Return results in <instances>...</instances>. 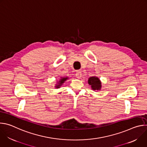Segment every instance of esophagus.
Instances as JSON below:
<instances>
[{
    "label": "esophagus",
    "instance_id": "esophagus-1",
    "mask_svg": "<svg viewBox=\"0 0 147 147\" xmlns=\"http://www.w3.org/2000/svg\"><path fill=\"white\" fill-rule=\"evenodd\" d=\"M76 77H77V78L80 79L81 77V76H82L81 72L80 71H77V73H76Z\"/></svg>",
    "mask_w": 147,
    "mask_h": 147
}]
</instances>
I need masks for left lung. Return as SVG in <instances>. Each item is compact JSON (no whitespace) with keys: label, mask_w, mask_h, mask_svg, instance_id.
<instances>
[{"label":"left lung","mask_w":147,"mask_h":147,"mask_svg":"<svg viewBox=\"0 0 147 147\" xmlns=\"http://www.w3.org/2000/svg\"><path fill=\"white\" fill-rule=\"evenodd\" d=\"M88 83L92 90L100 91L102 88V83L100 79L96 76L90 77L88 80Z\"/></svg>","instance_id":"obj_1"}]
</instances>
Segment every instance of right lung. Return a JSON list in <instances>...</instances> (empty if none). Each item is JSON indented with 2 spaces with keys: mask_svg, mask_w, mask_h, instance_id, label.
Instances as JSON below:
<instances>
[{
  "mask_svg": "<svg viewBox=\"0 0 147 147\" xmlns=\"http://www.w3.org/2000/svg\"><path fill=\"white\" fill-rule=\"evenodd\" d=\"M69 77H60V78L57 81V82L55 84V88H60V87L63 85V84H64L65 82L67 80H69Z\"/></svg>",
  "mask_w": 147,
  "mask_h": 147,
  "instance_id": "1",
  "label": "right lung"
}]
</instances>
